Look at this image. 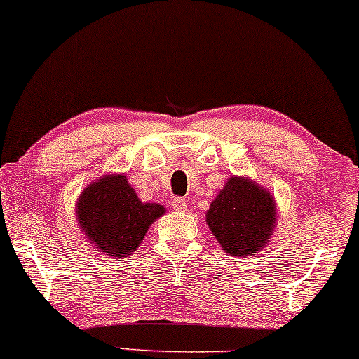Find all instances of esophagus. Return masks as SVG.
I'll list each match as a JSON object with an SVG mask.
<instances>
[{
	"label": "esophagus",
	"instance_id": "obj_1",
	"mask_svg": "<svg viewBox=\"0 0 359 359\" xmlns=\"http://www.w3.org/2000/svg\"><path fill=\"white\" fill-rule=\"evenodd\" d=\"M171 207L175 208V210H178V212H187L188 210V205H187V201H184L183 198H175L171 201Z\"/></svg>",
	"mask_w": 359,
	"mask_h": 359
}]
</instances>
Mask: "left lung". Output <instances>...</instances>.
<instances>
[{
  "label": "left lung",
  "instance_id": "8db88e82",
  "mask_svg": "<svg viewBox=\"0 0 359 359\" xmlns=\"http://www.w3.org/2000/svg\"><path fill=\"white\" fill-rule=\"evenodd\" d=\"M207 224L225 252L251 256L264 249L275 231V198L255 181L231 176L210 203Z\"/></svg>",
  "mask_w": 359,
  "mask_h": 359
}]
</instances>
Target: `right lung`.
<instances>
[{
  "mask_svg": "<svg viewBox=\"0 0 359 359\" xmlns=\"http://www.w3.org/2000/svg\"><path fill=\"white\" fill-rule=\"evenodd\" d=\"M159 203H142L126 175H104L84 188L76 217L86 239L108 256L126 257L142 243L151 224L164 215Z\"/></svg>",
  "mask_w": 359,
  "mask_h": 359,
  "instance_id": "add662e5",
  "label": "right lung"
}]
</instances>
